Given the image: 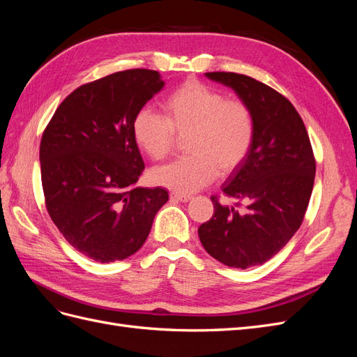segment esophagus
<instances>
[{
  "mask_svg": "<svg viewBox=\"0 0 357 357\" xmlns=\"http://www.w3.org/2000/svg\"><path fill=\"white\" fill-rule=\"evenodd\" d=\"M169 199L172 202H188L192 199L190 195H181V193H176V192H171L169 193Z\"/></svg>",
  "mask_w": 357,
  "mask_h": 357,
  "instance_id": "esophagus-1",
  "label": "esophagus"
}]
</instances>
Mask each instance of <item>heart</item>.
Returning a JSON list of instances; mask_svg holds the SVG:
<instances>
[{
    "mask_svg": "<svg viewBox=\"0 0 357 357\" xmlns=\"http://www.w3.org/2000/svg\"><path fill=\"white\" fill-rule=\"evenodd\" d=\"M162 109L165 116L143 107L132 121L137 144L153 160L165 159L176 138L186 134L188 155L156 168L152 181L176 193H190L226 176L247 158L255 139V116L244 101L226 98L213 86L189 79L171 91Z\"/></svg>",
    "mask_w": 357,
    "mask_h": 357,
    "instance_id": "1",
    "label": "heart"
}]
</instances>
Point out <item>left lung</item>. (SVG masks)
I'll return each mask as SVG.
<instances>
[{"label":"left lung","instance_id":"8db88e82","mask_svg":"<svg viewBox=\"0 0 357 357\" xmlns=\"http://www.w3.org/2000/svg\"><path fill=\"white\" fill-rule=\"evenodd\" d=\"M207 77L238 93L255 116V139L243 164L213 195L214 214L198 228L205 250L219 262L245 269L275 256L299 229L316 176L307 128L284 95L244 74L213 71Z\"/></svg>","mask_w":357,"mask_h":357}]
</instances>
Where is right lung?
<instances>
[{
  "label": "right lung",
  "instance_id": "obj_1",
  "mask_svg": "<svg viewBox=\"0 0 357 357\" xmlns=\"http://www.w3.org/2000/svg\"><path fill=\"white\" fill-rule=\"evenodd\" d=\"M164 84L158 71L144 68L82 84L59 104L43 132L47 213L63 238L96 262L138 252L168 201L162 188H134L144 171L134 116Z\"/></svg>",
  "mask_w": 357,
  "mask_h": 357
}]
</instances>
